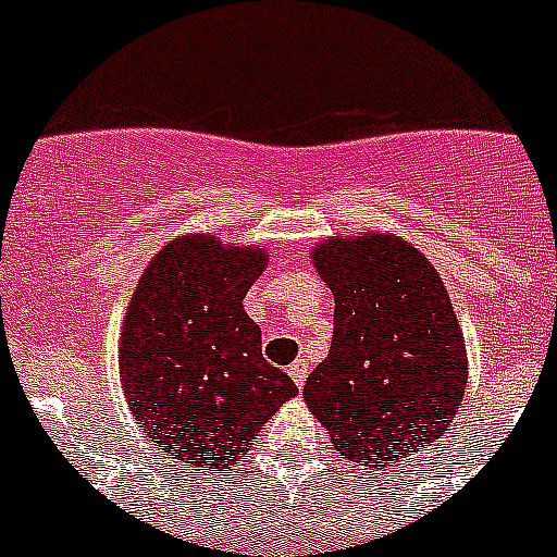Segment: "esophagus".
Instances as JSON below:
<instances>
[{
    "instance_id": "esophagus-1",
    "label": "esophagus",
    "mask_w": 557,
    "mask_h": 557,
    "mask_svg": "<svg viewBox=\"0 0 557 557\" xmlns=\"http://www.w3.org/2000/svg\"><path fill=\"white\" fill-rule=\"evenodd\" d=\"M289 376H293V382H295V385H298V387H304V385H307V376H309V366H307V362H304V359H295V362H293V366H289Z\"/></svg>"
}]
</instances>
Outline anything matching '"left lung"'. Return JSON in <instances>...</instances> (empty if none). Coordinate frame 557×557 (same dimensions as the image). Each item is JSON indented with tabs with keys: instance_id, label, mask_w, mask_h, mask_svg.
<instances>
[{
	"instance_id": "left-lung-1",
	"label": "left lung",
	"mask_w": 557,
	"mask_h": 557,
	"mask_svg": "<svg viewBox=\"0 0 557 557\" xmlns=\"http://www.w3.org/2000/svg\"><path fill=\"white\" fill-rule=\"evenodd\" d=\"M312 264L334 295V334L304 401L337 455L376 469L435 444L469 379L444 278L416 245L379 231L326 236Z\"/></svg>"
}]
</instances>
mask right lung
Segmentation results:
<instances>
[{
    "instance_id": "1",
    "label": "right lung",
    "mask_w": 557,
    "mask_h": 557,
    "mask_svg": "<svg viewBox=\"0 0 557 557\" xmlns=\"http://www.w3.org/2000/svg\"><path fill=\"white\" fill-rule=\"evenodd\" d=\"M264 268V245L184 234L152 256L127 304L122 393L156 449L189 474L236 466L298 393L262 357V332L243 307Z\"/></svg>"
}]
</instances>
